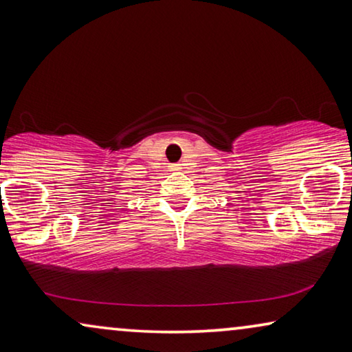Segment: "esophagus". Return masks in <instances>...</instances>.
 Masks as SVG:
<instances>
[{"label":"esophagus","instance_id":"34e87169","mask_svg":"<svg viewBox=\"0 0 352 352\" xmlns=\"http://www.w3.org/2000/svg\"><path fill=\"white\" fill-rule=\"evenodd\" d=\"M170 170H171V171H179L181 166H179V165H171Z\"/></svg>","mask_w":352,"mask_h":352}]
</instances>
